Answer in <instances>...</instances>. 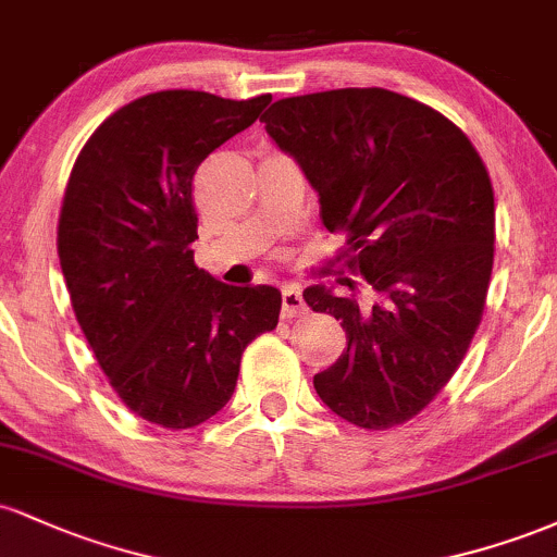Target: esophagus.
I'll list each match as a JSON object with an SVG mask.
<instances>
[{"mask_svg":"<svg viewBox=\"0 0 557 557\" xmlns=\"http://www.w3.org/2000/svg\"><path fill=\"white\" fill-rule=\"evenodd\" d=\"M306 300L300 296V287L285 285L283 287V319H296L306 314Z\"/></svg>","mask_w":557,"mask_h":557,"instance_id":"1","label":"esophagus"}]
</instances>
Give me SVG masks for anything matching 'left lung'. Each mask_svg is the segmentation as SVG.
<instances>
[{
  "label": "left lung",
  "mask_w": 557,
  "mask_h": 557,
  "mask_svg": "<svg viewBox=\"0 0 557 557\" xmlns=\"http://www.w3.org/2000/svg\"><path fill=\"white\" fill-rule=\"evenodd\" d=\"M267 133L298 159L330 233L345 235L350 296L306 287L311 311L341 319L348 348L314 387L361 430L411 421L474 341L495 261V190L466 133L387 88L280 99Z\"/></svg>",
  "instance_id": "8db88e82"
}]
</instances>
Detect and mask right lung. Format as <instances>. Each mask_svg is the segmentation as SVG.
<instances>
[{
	"label": "right lung",
	"instance_id": "1",
	"mask_svg": "<svg viewBox=\"0 0 557 557\" xmlns=\"http://www.w3.org/2000/svg\"><path fill=\"white\" fill-rule=\"evenodd\" d=\"M270 101L146 94L96 127L70 172L57 253L75 319L117 398L164 430L222 411L246 345L277 327V287L220 283L190 248L198 164Z\"/></svg>",
	"mask_w": 557,
	"mask_h": 557
}]
</instances>
